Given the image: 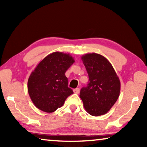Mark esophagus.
Segmentation results:
<instances>
[{
	"label": "esophagus",
	"mask_w": 147,
	"mask_h": 147,
	"mask_svg": "<svg viewBox=\"0 0 147 147\" xmlns=\"http://www.w3.org/2000/svg\"><path fill=\"white\" fill-rule=\"evenodd\" d=\"M74 92L75 94H79L80 93V88H76V89L74 90Z\"/></svg>",
	"instance_id": "34e87169"
}]
</instances>
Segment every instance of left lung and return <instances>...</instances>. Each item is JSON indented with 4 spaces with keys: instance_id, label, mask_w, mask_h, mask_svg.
Masks as SVG:
<instances>
[{
    "instance_id": "8db88e82",
    "label": "left lung",
    "mask_w": 147,
    "mask_h": 147,
    "mask_svg": "<svg viewBox=\"0 0 147 147\" xmlns=\"http://www.w3.org/2000/svg\"><path fill=\"white\" fill-rule=\"evenodd\" d=\"M89 77L86 87L80 90V97L90 115H104L116 103L120 95V82L110 61L100 54L82 56Z\"/></svg>"
}]
</instances>
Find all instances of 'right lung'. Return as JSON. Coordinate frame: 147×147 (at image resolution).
<instances>
[{
    "label": "right lung",
    "instance_id": "add662e5",
    "mask_svg": "<svg viewBox=\"0 0 147 147\" xmlns=\"http://www.w3.org/2000/svg\"><path fill=\"white\" fill-rule=\"evenodd\" d=\"M75 62L69 53L53 52L44 58L31 72L27 83L29 96L36 107L51 113L63 105L74 94L65 75Z\"/></svg>",
    "mask_w": 147,
    "mask_h": 147
}]
</instances>
